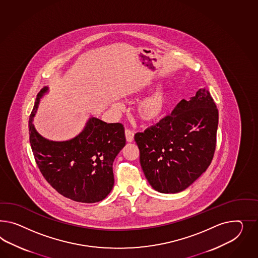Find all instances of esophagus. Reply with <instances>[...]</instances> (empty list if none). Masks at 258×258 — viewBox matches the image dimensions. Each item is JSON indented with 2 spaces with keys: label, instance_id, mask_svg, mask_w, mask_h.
<instances>
[{
  "label": "esophagus",
  "instance_id": "obj_1",
  "mask_svg": "<svg viewBox=\"0 0 258 258\" xmlns=\"http://www.w3.org/2000/svg\"><path fill=\"white\" fill-rule=\"evenodd\" d=\"M125 139L128 142V143H132L134 140V133L133 131L128 130V128H125Z\"/></svg>",
  "mask_w": 258,
  "mask_h": 258
}]
</instances>
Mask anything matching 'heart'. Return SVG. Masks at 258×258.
I'll use <instances>...</instances> for the list:
<instances>
[{
    "label": "heart",
    "instance_id": "heart-1",
    "mask_svg": "<svg viewBox=\"0 0 258 258\" xmlns=\"http://www.w3.org/2000/svg\"><path fill=\"white\" fill-rule=\"evenodd\" d=\"M171 103L172 97L167 91H157L139 101L136 106V114L143 122H158L166 115Z\"/></svg>",
    "mask_w": 258,
    "mask_h": 258
}]
</instances>
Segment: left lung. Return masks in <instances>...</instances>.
<instances>
[{"label": "left lung", "mask_w": 258, "mask_h": 258, "mask_svg": "<svg viewBox=\"0 0 258 258\" xmlns=\"http://www.w3.org/2000/svg\"><path fill=\"white\" fill-rule=\"evenodd\" d=\"M218 122L216 104L209 90L201 88L159 123L135 134L141 166L154 189L179 192L208 169L216 148Z\"/></svg>", "instance_id": "obj_1"}]
</instances>
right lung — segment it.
Segmentation results:
<instances>
[{
    "instance_id": "1",
    "label": "right lung",
    "mask_w": 258,
    "mask_h": 258,
    "mask_svg": "<svg viewBox=\"0 0 258 258\" xmlns=\"http://www.w3.org/2000/svg\"><path fill=\"white\" fill-rule=\"evenodd\" d=\"M47 91L48 87H44L37 94L29 119L35 162L45 179L60 195L76 202H99L113 187L112 162L125 147L124 125L91 117L84 131L73 139H46L35 131L33 119Z\"/></svg>"
}]
</instances>
